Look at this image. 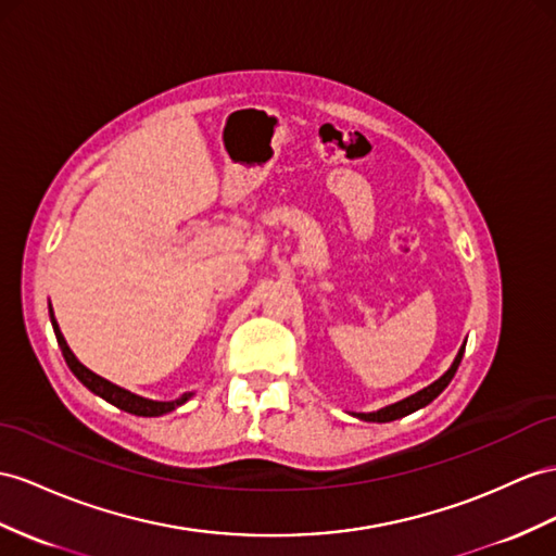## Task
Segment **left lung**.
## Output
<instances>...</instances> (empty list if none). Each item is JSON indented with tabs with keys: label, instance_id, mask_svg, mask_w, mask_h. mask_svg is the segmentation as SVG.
Masks as SVG:
<instances>
[{
	"label": "left lung",
	"instance_id": "1",
	"mask_svg": "<svg viewBox=\"0 0 556 556\" xmlns=\"http://www.w3.org/2000/svg\"><path fill=\"white\" fill-rule=\"evenodd\" d=\"M463 352H465V345L460 348L458 357H455V362L451 364L448 371H446L444 376H441L439 380H434L430 388H425V390H420V392H416V394H410V396H406V400L396 402V404H392V406L380 408V410H376V414H357V418L368 420V422H390V420L404 418V416H408V414H414V410H418V408L427 406V404H430V402L434 400V396H439L441 392H444V388H446L448 382L453 380L455 371H458V366H460Z\"/></svg>",
	"mask_w": 556,
	"mask_h": 556
}]
</instances>
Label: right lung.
Masks as SVG:
<instances>
[{"instance_id":"add662e5","label":"right lung","mask_w":556,"mask_h":556,"mask_svg":"<svg viewBox=\"0 0 556 556\" xmlns=\"http://www.w3.org/2000/svg\"><path fill=\"white\" fill-rule=\"evenodd\" d=\"M51 324H53L55 340H59V348L63 352L65 364L70 366V371H73L79 378V382H84V386H87L93 394L103 396L105 402L115 404L117 408L126 410V414H134V416H162V414H168V410H174L176 406L188 402L190 394H182V396H178V400H174V402H152V400H142V396H138V394L126 392V390H122L117 386H112L110 380L96 376L81 362H77L73 350H70L67 343H65V338H63V333L59 329V324H55V319H53V312H51Z\"/></svg>"}]
</instances>
